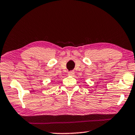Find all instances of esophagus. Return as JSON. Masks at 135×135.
I'll list each match as a JSON object with an SVG mask.
<instances>
[{
    "instance_id": "1",
    "label": "esophagus",
    "mask_w": 135,
    "mask_h": 135,
    "mask_svg": "<svg viewBox=\"0 0 135 135\" xmlns=\"http://www.w3.org/2000/svg\"><path fill=\"white\" fill-rule=\"evenodd\" d=\"M68 74L69 75V76H73V75L74 74V72L73 71H71L68 72Z\"/></svg>"
}]
</instances>
